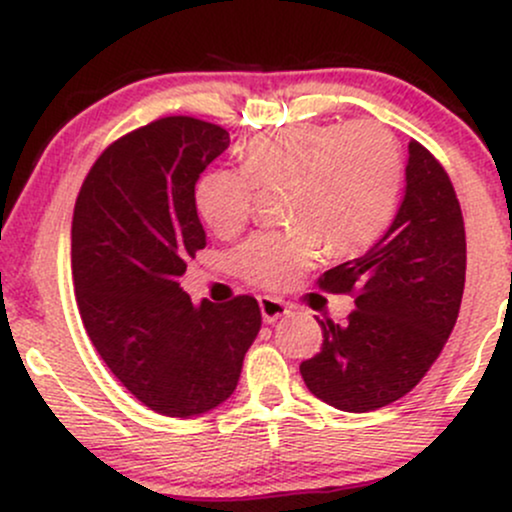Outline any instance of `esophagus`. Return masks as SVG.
Instances as JSON below:
<instances>
[{
	"mask_svg": "<svg viewBox=\"0 0 512 512\" xmlns=\"http://www.w3.org/2000/svg\"><path fill=\"white\" fill-rule=\"evenodd\" d=\"M260 310H262L264 322H269V325L279 320V317L289 315V305L272 296H260Z\"/></svg>",
	"mask_w": 512,
	"mask_h": 512,
	"instance_id": "esophagus-1",
	"label": "esophagus"
}]
</instances>
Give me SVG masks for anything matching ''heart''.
<instances>
[{"instance_id":"heart-1","label":"heart","mask_w":512,"mask_h":512,"mask_svg":"<svg viewBox=\"0 0 512 512\" xmlns=\"http://www.w3.org/2000/svg\"><path fill=\"white\" fill-rule=\"evenodd\" d=\"M243 168H216L195 187V207L219 238L236 236L255 209L257 187H286L289 231H260L233 250L248 284L284 289L325 250L358 255L395 216L404 161L395 134L373 120L303 122L252 137Z\"/></svg>"}]
</instances>
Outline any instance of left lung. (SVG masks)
<instances>
[{
  "mask_svg": "<svg viewBox=\"0 0 512 512\" xmlns=\"http://www.w3.org/2000/svg\"><path fill=\"white\" fill-rule=\"evenodd\" d=\"M467 269L462 209L440 161L409 142L407 187L387 233L358 260L317 279L356 308L325 320L322 346L301 363L308 390L342 411H373L404 397L433 366L460 313Z\"/></svg>",
  "mask_w": 512,
  "mask_h": 512,
  "instance_id": "1",
  "label": "left lung"
}]
</instances>
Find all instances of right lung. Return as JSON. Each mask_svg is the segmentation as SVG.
I'll return each instance as SVG.
<instances>
[{
    "mask_svg": "<svg viewBox=\"0 0 512 512\" xmlns=\"http://www.w3.org/2000/svg\"><path fill=\"white\" fill-rule=\"evenodd\" d=\"M228 144L214 122L158 117L96 158L74 204L72 274L88 337L139 402L180 419L233 395L262 325L252 296L195 308L180 289L207 245L195 182Z\"/></svg>",
    "mask_w": 512,
    "mask_h": 512,
    "instance_id": "add662e5",
    "label": "right lung"
}]
</instances>
